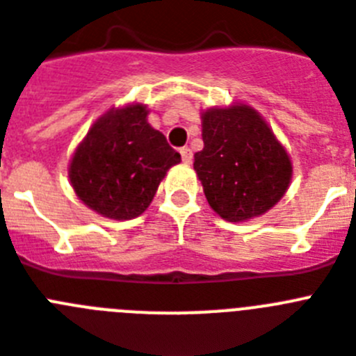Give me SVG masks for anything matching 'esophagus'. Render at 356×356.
Listing matches in <instances>:
<instances>
[{
  "mask_svg": "<svg viewBox=\"0 0 356 356\" xmlns=\"http://www.w3.org/2000/svg\"><path fill=\"white\" fill-rule=\"evenodd\" d=\"M181 159H183V163H192V159H193V154H192V150H190V148H188V146H184V148H181Z\"/></svg>",
  "mask_w": 356,
  "mask_h": 356,
  "instance_id": "34e87169",
  "label": "esophagus"
}]
</instances>
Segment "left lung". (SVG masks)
I'll return each instance as SVG.
<instances>
[{"instance_id":"obj_1","label":"left lung","mask_w":356,"mask_h":356,"mask_svg":"<svg viewBox=\"0 0 356 356\" xmlns=\"http://www.w3.org/2000/svg\"><path fill=\"white\" fill-rule=\"evenodd\" d=\"M204 148L193 168L204 195L222 219L262 215L289 186L291 163L264 119L246 104L202 113Z\"/></svg>"}]
</instances>
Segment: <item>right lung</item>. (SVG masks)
Wrapping results in <instances>:
<instances>
[{
  "mask_svg": "<svg viewBox=\"0 0 356 356\" xmlns=\"http://www.w3.org/2000/svg\"><path fill=\"white\" fill-rule=\"evenodd\" d=\"M146 106L110 110L95 121L72 157V186L88 208L128 220L150 206L161 179L181 155L146 122Z\"/></svg>",
  "mask_w": 356,
  "mask_h": 356,
  "instance_id": "1",
  "label": "right lung"
}]
</instances>
